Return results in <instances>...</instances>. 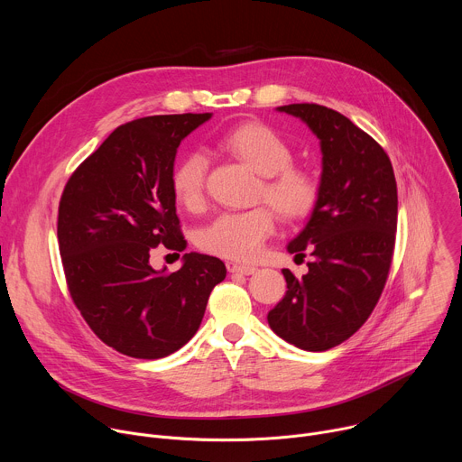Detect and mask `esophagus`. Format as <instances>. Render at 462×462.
<instances>
[{
  "instance_id": "34e87169",
  "label": "esophagus",
  "mask_w": 462,
  "mask_h": 462,
  "mask_svg": "<svg viewBox=\"0 0 462 462\" xmlns=\"http://www.w3.org/2000/svg\"><path fill=\"white\" fill-rule=\"evenodd\" d=\"M257 269L252 265H239V263H228V273L234 274H243V276H250L254 274Z\"/></svg>"
}]
</instances>
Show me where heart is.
Returning <instances> with one entry per match:
<instances>
[{
    "label": "heart",
    "instance_id": "1",
    "mask_svg": "<svg viewBox=\"0 0 462 462\" xmlns=\"http://www.w3.org/2000/svg\"><path fill=\"white\" fill-rule=\"evenodd\" d=\"M217 144L259 175L255 199L267 201L283 221L305 219L314 210L319 182L309 168L292 162L294 150L278 129L263 122H246L228 129ZM207 171L208 161L199 152H191L177 162L171 173V191L182 208L197 212L205 207ZM273 208L257 207L221 214L199 232L197 245L219 257L250 261L274 234Z\"/></svg>",
    "mask_w": 462,
    "mask_h": 462
}]
</instances>
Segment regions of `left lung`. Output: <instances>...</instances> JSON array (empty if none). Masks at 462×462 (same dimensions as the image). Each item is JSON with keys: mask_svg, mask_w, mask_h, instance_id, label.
Instances as JSON below:
<instances>
[{"mask_svg": "<svg viewBox=\"0 0 462 462\" xmlns=\"http://www.w3.org/2000/svg\"><path fill=\"white\" fill-rule=\"evenodd\" d=\"M301 118L321 146L319 197L287 250L310 252L309 273L283 269L287 292L269 312L273 331L305 351L351 338L376 307L394 250L397 180L383 148L342 113L318 104L278 107Z\"/></svg>", "mask_w": 462, "mask_h": 462, "instance_id": "1", "label": "left lung"}]
</instances>
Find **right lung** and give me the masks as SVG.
Segmentation results:
<instances>
[{
	"label": "right lung",
	"mask_w": 462,
	"mask_h": 462,
	"mask_svg": "<svg viewBox=\"0 0 462 462\" xmlns=\"http://www.w3.org/2000/svg\"><path fill=\"white\" fill-rule=\"evenodd\" d=\"M212 113L125 122L69 177L58 207V246L69 294L91 331L115 351L157 360L199 328L212 289L226 276L214 255L189 252L157 273L159 245L186 248L171 173L180 141Z\"/></svg>",
	"instance_id": "add662e5"
}]
</instances>
